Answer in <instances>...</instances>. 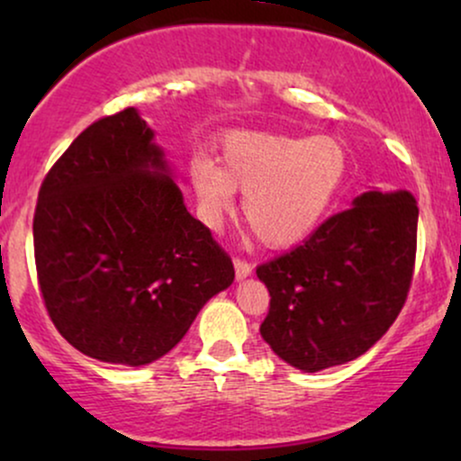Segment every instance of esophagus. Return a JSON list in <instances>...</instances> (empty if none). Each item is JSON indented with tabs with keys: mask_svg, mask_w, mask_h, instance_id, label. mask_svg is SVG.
I'll return each instance as SVG.
<instances>
[{
	"mask_svg": "<svg viewBox=\"0 0 461 461\" xmlns=\"http://www.w3.org/2000/svg\"><path fill=\"white\" fill-rule=\"evenodd\" d=\"M234 268H236V279H245L251 275L253 271V264L242 260V258H234Z\"/></svg>",
	"mask_w": 461,
	"mask_h": 461,
	"instance_id": "obj_1",
	"label": "esophagus"
}]
</instances>
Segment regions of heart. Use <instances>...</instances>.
Masks as SVG:
<instances>
[{
	"label": "heart",
	"mask_w": 461,
	"mask_h": 461,
	"mask_svg": "<svg viewBox=\"0 0 461 461\" xmlns=\"http://www.w3.org/2000/svg\"><path fill=\"white\" fill-rule=\"evenodd\" d=\"M347 173V151L331 136L294 139L234 131L219 147L216 164L197 158L190 179L205 219L216 223L245 193L242 216L267 247H288L321 221Z\"/></svg>",
	"instance_id": "1"
}]
</instances>
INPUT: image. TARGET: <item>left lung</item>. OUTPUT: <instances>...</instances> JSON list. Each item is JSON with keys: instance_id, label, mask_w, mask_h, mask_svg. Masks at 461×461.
<instances>
[{"instance_id": "8db88e82", "label": "left lung", "mask_w": 461, "mask_h": 461, "mask_svg": "<svg viewBox=\"0 0 461 461\" xmlns=\"http://www.w3.org/2000/svg\"><path fill=\"white\" fill-rule=\"evenodd\" d=\"M416 227L407 190H368L293 251L260 264L256 273L271 294L264 340L305 373L364 356L405 305Z\"/></svg>"}]
</instances>
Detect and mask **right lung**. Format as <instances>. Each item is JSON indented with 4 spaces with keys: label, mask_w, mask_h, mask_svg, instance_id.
Segmentation results:
<instances>
[{
    "label": "right lung",
    "mask_w": 461,
    "mask_h": 461,
    "mask_svg": "<svg viewBox=\"0 0 461 461\" xmlns=\"http://www.w3.org/2000/svg\"><path fill=\"white\" fill-rule=\"evenodd\" d=\"M34 260L60 336L123 366L171 351L205 301L234 282L231 258L190 216L134 108L95 121L50 168Z\"/></svg>",
    "instance_id": "add662e5"
}]
</instances>
